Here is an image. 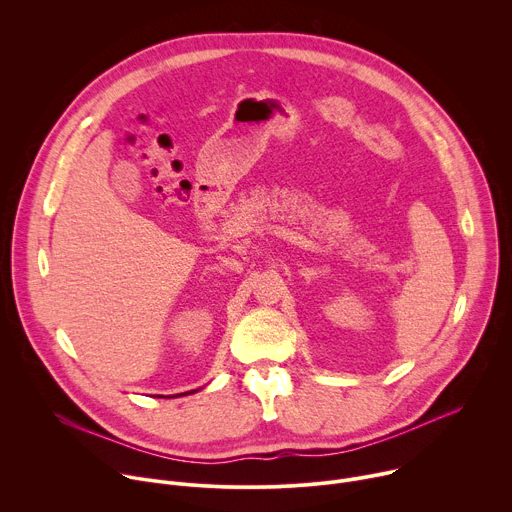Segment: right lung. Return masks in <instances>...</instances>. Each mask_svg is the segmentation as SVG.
Segmentation results:
<instances>
[{
  "label": "right lung",
  "mask_w": 512,
  "mask_h": 512,
  "mask_svg": "<svg viewBox=\"0 0 512 512\" xmlns=\"http://www.w3.org/2000/svg\"><path fill=\"white\" fill-rule=\"evenodd\" d=\"M190 393H196V389H194V391H188V393H180V395H172V397H182V395H190ZM158 397H164V395H158Z\"/></svg>",
  "instance_id": "obj_1"
}]
</instances>
